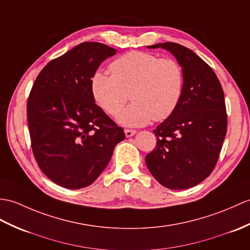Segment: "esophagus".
Wrapping results in <instances>:
<instances>
[{"mask_svg": "<svg viewBox=\"0 0 250 250\" xmlns=\"http://www.w3.org/2000/svg\"><path fill=\"white\" fill-rule=\"evenodd\" d=\"M136 133V130H130V129H125V134L126 137H131Z\"/></svg>", "mask_w": 250, "mask_h": 250, "instance_id": "obj_1", "label": "esophagus"}]
</instances>
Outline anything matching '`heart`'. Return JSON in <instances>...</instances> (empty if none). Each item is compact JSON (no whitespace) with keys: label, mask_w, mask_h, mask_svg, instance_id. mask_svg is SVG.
Masks as SVG:
<instances>
[{"label":"heart","mask_w":250,"mask_h":250,"mask_svg":"<svg viewBox=\"0 0 250 250\" xmlns=\"http://www.w3.org/2000/svg\"><path fill=\"white\" fill-rule=\"evenodd\" d=\"M108 74L96 71L90 89L104 112L117 115L131 91L133 102L118 114L127 126H142L152 119L161 121L175 112L183 91V71L180 63L142 51L129 52L111 63Z\"/></svg>","instance_id":"heart-1"}]
</instances>
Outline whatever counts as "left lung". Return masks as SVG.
I'll use <instances>...</instances> for the list:
<instances>
[{"label": "left lung", "instance_id": "left-lung-1", "mask_svg": "<svg viewBox=\"0 0 250 250\" xmlns=\"http://www.w3.org/2000/svg\"><path fill=\"white\" fill-rule=\"evenodd\" d=\"M168 50L183 71L181 99L156 126V147L146 155L149 171L170 189L193 188L211 175L227 133V112L215 72L193 51L175 42L148 45Z\"/></svg>", "mask_w": 250, "mask_h": 250}]
</instances>
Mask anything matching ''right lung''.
<instances>
[{"mask_svg":"<svg viewBox=\"0 0 250 250\" xmlns=\"http://www.w3.org/2000/svg\"><path fill=\"white\" fill-rule=\"evenodd\" d=\"M116 50L82 42L46 63L27 99L33 153L40 169L69 189L100 176L125 132L95 103L90 79Z\"/></svg>","mask_w":250,"mask_h":250,"instance_id":"add662e5","label":"right lung"}]
</instances>
